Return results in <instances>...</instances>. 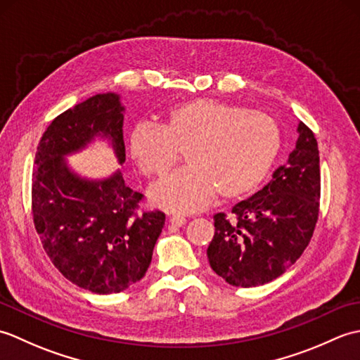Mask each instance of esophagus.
Instances as JSON below:
<instances>
[{"label": "esophagus", "instance_id": "esophagus-1", "mask_svg": "<svg viewBox=\"0 0 360 360\" xmlns=\"http://www.w3.org/2000/svg\"><path fill=\"white\" fill-rule=\"evenodd\" d=\"M168 223H170L173 227H181L187 223V219L181 215H172L168 218Z\"/></svg>", "mask_w": 360, "mask_h": 360}]
</instances>
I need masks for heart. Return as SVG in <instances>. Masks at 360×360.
I'll return each mask as SVG.
<instances>
[{"mask_svg": "<svg viewBox=\"0 0 360 360\" xmlns=\"http://www.w3.org/2000/svg\"><path fill=\"white\" fill-rule=\"evenodd\" d=\"M128 147L141 173L155 181L186 151L188 167L153 190V200L174 212H195L218 193L235 200L254 192L277 159L280 129L263 111L195 98L168 110L162 127L134 125Z\"/></svg>", "mask_w": 360, "mask_h": 360, "instance_id": "1", "label": "heart"}]
</instances>
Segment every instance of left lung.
<instances>
[{
	"instance_id": "obj_1",
	"label": "left lung",
	"mask_w": 360,
	"mask_h": 360,
	"mask_svg": "<svg viewBox=\"0 0 360 360\" xmlns=\"http://www.w3.org/2000/svg\"><path fill=\"white\" fill-rule=\"evenodd\" d=\"M295 148L272 179L232 207L217 213L207 257L229 285L269 283L292 266L311 241L320 207V159L314 133L300 122Z\"/></svg>"
}]
</instances>
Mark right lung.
I'll return each mask as SVG.
<instances>
[{"label": "right lung", "mask_w": 360, "mask_h": 360, "mask_svg": "<svg viewBox=\"0 0 360 360\" xmlns=\"http://www.w3.org/2000/svg\"><path fill=\"white\" fill-rule=\"evenodd\" d=\"M124 106L117 94H97L51 122L35 153L32 217L44 252L65 277L94 294H116L139 281L165 223L160 210H141L143 195L108 179H83L66 155L96 136L108 137L125 162Z\"/></svg>", "instance_id": "right-lung-1"}]
</instances>
